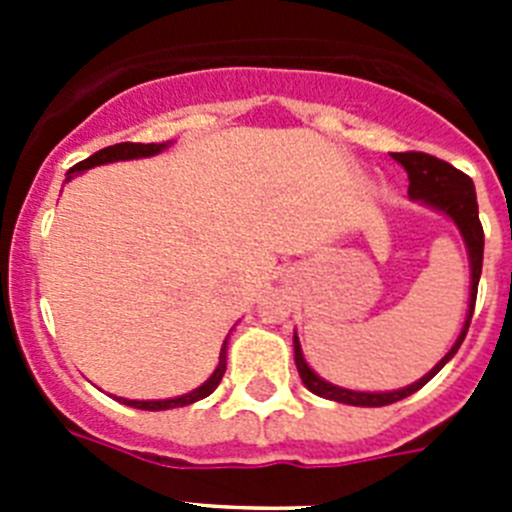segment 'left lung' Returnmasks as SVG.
<instances>
[{
    "instance_id": "8db88e82",
    "label": "left lung",
    "mask_w": 512,
    "mask_h": 512,
    "mask_svg": "<svg viewBox=\"0 0 512 512\" xmlns=\"http://www.w3.org/2000/svg\"><path fill=\"white\" fill-rule=\"evenodd\" d=\"M397 164L408 171L410 187L408 194L413 202H420V205L431 207V210L441 212L451 220V223L459 228L461 238H464V246H467L469 253V271H472V284H469V310L467 320L461 325V333L456 338L454 346L449 348V354L443 356L431 372L423 374L418 382L402 387V390L392 392H359V390H346V387H338L333 382H325L320 374H315L310 369V364L302 356L300 338L295 333V364L297 372H300L302 384L312 395L325 397V400L343 402V405H356V408H382V405H392L397 400H405L413 392H418L420 387L431 382L443 366L454 359V354L459 351V346L467 338L469 323H472V312L474 302H477V284L479 277H482V253H485V233H482V223H479V207H477V192H474V184L467 174H461L459 169H454L451 164L441 161L436 156H428V153H392Z\"/></svg>"
}]
</instances>
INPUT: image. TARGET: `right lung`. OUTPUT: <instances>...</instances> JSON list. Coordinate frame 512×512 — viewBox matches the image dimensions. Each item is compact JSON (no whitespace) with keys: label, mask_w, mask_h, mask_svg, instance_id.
I'll return each instance as SVG.
<instances>
[{"label":"right lung","mask_w":512,"mask_h":512,"mask_svg":"<svg viewBox=\"0 0 512 512\" xmlns=\"http://www.w3.org/2000/svg\"><path fill=\"white\" fill-rule=\"evenodd\" d=\"M169 146H171V140L169 143H115V146L102 148V151L92 153L89 158L79 161L74 169H69V174H66V182H71V179H74L76 174H81V171L94 169V166L156 156V153L166 151ZM225 361H228V338H225L223 348H220V361H217L215 372H212L210 379H207V382H202L197 390L187 392V395L171 397V400H128V397H117V402H122V405H130V408H138V410H171V408H184V405H192V402L205 400L207 395H212V392H215V387L220 384V379H223V374H225Z\"/></svg>","instance_id":"add662e5"}]
</instances>
